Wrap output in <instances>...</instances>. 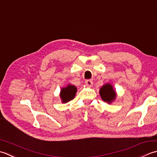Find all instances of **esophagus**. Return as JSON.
<instances>
[{"instance_id":"obj_1","label":"esophagus","mask_w":157,"mask_h":157,"mask_svg":"<svg viewBox=\"0 0 157 157\" xmlns=\"http://www.w3.org/2000/svg\"><path fill=\"white\" fill-rule=\"evenodd\" d=\"M85 85L87 86V87H91L93 85V82L90 79H88V80H86L85 81Z\"/></svg>"}]
</instances>
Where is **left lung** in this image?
Wrapping results in <instances>:
<instances>
[{"mask_svg": "<svg viewBox=\"0 0 157 157\" xmlns=\"http://www.w3.org/2000/svg\"><path fill=\"white\" fill-rule=\"evenodd\" d=\"M100 94L102 100L105 102H108V103L113 101L116 96V93L110 84L104 85L100 89Z\"/></svg>", "mask_w": 157, "mask_h": 157, "instance_id": "8db88e82", "label": "left lung"}]
</instances>
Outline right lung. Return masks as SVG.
<instances>
[{
	"instance_id": "obj_1",
	"label": "right lung",
	"mask_w": 157,
	"mask_h": 157,
	"mask_svg": "<svg viewBox=\"0 0 157 157\" xmlns=\"http://www.w3.org/2000/svg\"><path fill=\"white\" fill-rule=\"evenodd\" d=\"M76 93V87L74 85H69L66 88H63L61 90L60 96L63 102H68L72 100L75 98Z\"/></svg>"
}]
</instances>
